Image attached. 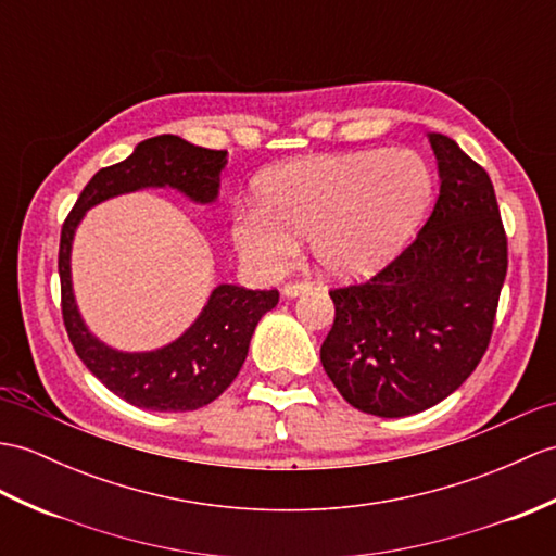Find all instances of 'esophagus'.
<instances>
[{"instance_id":"esophagus-1","label":"esophagus","mask_w":556,"mask_h":556,"mask_svg":"<svg viewBox=\"0 0 556 556\" xmlns=\"http://www.w3.org/2000/svg\"><path fill=\"white\" fill-rule=\"evenodd\" d=\"M307 291H309V283L307 281H289L287 287L281 289V293L287 295V299H295V295L307 293Z\"/></svg>"}]
</instances>
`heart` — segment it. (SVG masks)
<instances>
[{"label":"heart","mask_w":556,"mask_h":556,"mask_svg":"<svg viewBox=\"0 0 556 556\" xmlns=\"http://www.w3.org/2000/svg\"><path fill=\"white\" fill-rule=\"evenodd\" d=\"M433 197L417 151H355L281 163L255 187V203L231 223L235 247L265 275H279L309 239L321 273H377L415 235Z\"/></svg>","instance_id":"1"}]
</instances>
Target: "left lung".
<instances>
[{
  "mask_svg": "<svg viewBox=\"0 0 556 556\" xmlns=\"http://www.w3.org/2000/svg\"><path fill=\"white\" fill-rule=\"evenodd\" d=\"M441 175L417 239L363 283L331 289L321 367L359 412L407 417L441 403L479 367L507 275V235L483 167L429 135Z\"/></svg>",
  "mask_w": 556,
  "mask_h": 556,
  "instance_id": "obj_1",
  "label": "left lung"
}]
</instances>
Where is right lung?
<instances>
[{
    "label": "right lung",
    "instance_id": "right-lung-1",
    "mask_svg": "<svg viewBox=\"0 0 556 556\" xmlns=\"http://www.w3.org/2000/svg\"><path fill=\"white\" fill-rule=\"evenodd\" d=\"M227 151L193 147L182 137L161 135L137 144L130 159L101 167L77 197L61 229L59 277L61 313L77 357L94 377L135 407L187 412L213 403L237 379L249 355L257 321L279 303V291H251L219 283L197 321L159 351L123 353L89 333L77 313L71 281V247L75 227L92 205L118 193L173 187L197 203L217 199Z\"/></svg>",
    "mask_w": 556,
    "mask_h": 556
}]
</instances>
